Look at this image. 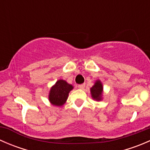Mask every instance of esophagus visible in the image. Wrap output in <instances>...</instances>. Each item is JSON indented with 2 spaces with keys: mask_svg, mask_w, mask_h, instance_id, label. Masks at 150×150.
<instances>
[{
  "mask_svg": "<svg viewBox=\"0 0 150 150\" xmlns=\"http://www.w3.org/2000/svg\"><path fill=\"white\" fill-rule=\"evenodd\" d=\"M85 86H86V84H85V83L78 85V88H81V89H84Z\"/></svg>",
  "mask_w": 150,
  "mask_h": 150,
  "instance_id": "1",
  "label": "esophagus"
}]
</instances>
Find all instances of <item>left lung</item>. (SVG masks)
Here are the masks:
<instances>
[{"mask_svg": "<svg viewBox=\"0 0 150 150\" xmlns=\"http://www.w3.org/2000/svg\"><path fill=\"white\" fill-rule=\"evenodd\" d=\"M102 93H103V86L102 82L99 80L95 82V84L91 88V96L94 100L100 101L102 100Z\"/></svg>", "mask_w": 150, "mask_h": 150, "instance_id": "1", "label": "left lung"}]
</instances>
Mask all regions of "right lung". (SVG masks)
Returning <instances> with one entry per match:
<instances>
[{
    "label": "right lung",
    "instance_id": "obj_1",
    "mask_svg": "<svg viewBox=\"0 0 150 150\" xmlns=\"http://www.w3.org/2000/svg\"><path fill=\"white\" fill-rule=\"evenodd\" d=\"M73 86L67 83L64 80H59L55 85L51 87L49 92L48 99L50 102L55 106L61 107L66 102L69 91Z\"/></svg>",
    "mask_w": 150,
    "mask_h": 150
}]
</instances>
